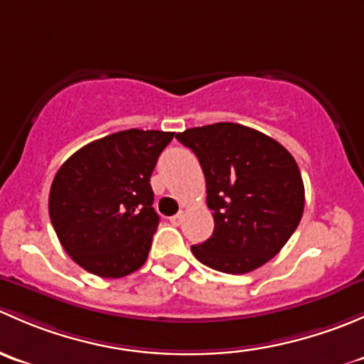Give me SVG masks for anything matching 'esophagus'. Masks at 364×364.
<instances>
[{"label":"esophagus","mask_w":364,"mask_h":364,"mask_svg":"<svg viewBox=\"0 0 364 364\" xmlns=\"http://www.w3.org/2000/svg\"><path fill=\"white\" fill-rule=\"evenodd\" d=\"M183 213H178V215H174V216H171V223L172 225H179V223L183 222Z\"/></svg>","instance_id":"1"}]
</instances>
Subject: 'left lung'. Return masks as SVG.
Wrapping results in <instances>:
<instances>
[{"label":"left lung","mask_w":364,"mask_h":364,"mask_svg":"<svg viewBox=\"0 0 364 364\" xmlns=\"http://www.w3.org/2000/svg\"><path fill=\"white\" fill-rule=\"evenodd\" d=\"M197 155L215 230L192 253L208 267L243 274L273 259L294 234L304 185L294 156L274 139L237 123L176 134Z\"/></svg>","instance_id":"obj_1"}]
</instances>
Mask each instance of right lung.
Returning <instances> with one entry per match:
<instances>
[{"label": "right lung", "instance_id": "right-lung-1", "mask_svg": "<svg viewBox=\"0 0 364 364\" xmlns=\"http://www.w3.org/2000/svg\"><path fill=\"white\" fill-rule=\"evenodd\" d=\"M172 132H116L73 153L54 176L49 216L65 252L90 273L121 278L148 259L159 215L149 178Z\"/></svg>", "mask_w": 364, "mask_h": 364}]
</instances>
